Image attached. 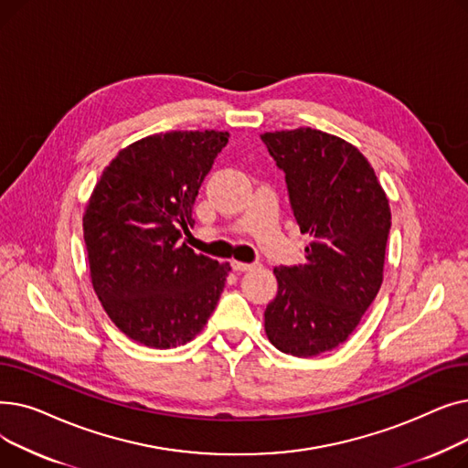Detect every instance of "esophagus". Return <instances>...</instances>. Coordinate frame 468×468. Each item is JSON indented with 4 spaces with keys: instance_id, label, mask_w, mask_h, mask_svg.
<instances>
[{
    "instance_id": "esophagus-1",
    "label": "esophagus",
    "mask_w": 468,
    "mask_h": 468,
    "mask_svg": "<svg viewBox=\"0 0 468 468\" xmlns=\"http://www.w3.org/2000/svg\"><path fill=\"white\" fill-rule=\"evenodd\" d=\"M231 267L233 271H249V269H252L254 265L252 263H244V261H237V260H231Z\"/></svg>"
}]
</instances>
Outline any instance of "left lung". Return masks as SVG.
I'll return each instance as SVG.
<instances>
[{"label": "left lung", "mask_w": 468, "mask_h": 468, "mask_svg": "<svg viewBox=\"0 0 468 468\" xmlns=\"http://www.w3.org/2000/svg\"><path fill=\"white\" fill-rule=\"evenodd\" d=\"M284 170L305 247L300 267H275L277 298L265 309V334L292 356L332 351L358 326L383 282L390 208L358 147L300 127L263 133Z\"/></svg>", "instance_id": "obj_1"}]
</instances>
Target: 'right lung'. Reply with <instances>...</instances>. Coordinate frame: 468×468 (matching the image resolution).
Wrapping results in <instances>:
<instances>
[{
    "label": "right lung",
    "instance_id": "1",
    "mask_svg": "<svg viewBox=\"0 0 468 468\" xmlns=\"http://www.w3.org/2000/svg\"><path fill=\"white\" fill-rule=\"evenodd\" d=\"M224 131H170L133 142L110 161L83 212L90 282L112 323L152 349L199 334L231 271L195 254L182 233Z\"/></svg>",
    "mask_w": 468,
    "mask_h": 468
}]
</instances>
